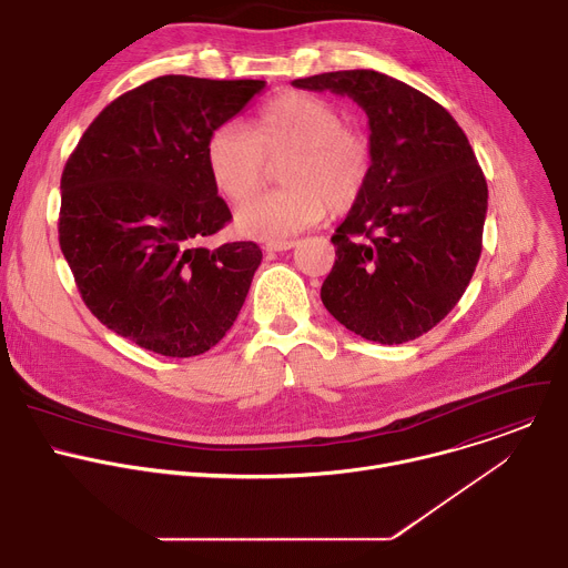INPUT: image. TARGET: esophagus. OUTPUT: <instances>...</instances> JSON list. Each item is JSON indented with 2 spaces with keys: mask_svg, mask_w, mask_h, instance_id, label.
<instances>
[{
  "mask_svg": "<svg viewBox=\"0 0 568 568\" xmlns=\"http://www.w3.org/2000/svg\"><path fill=\"white\" fill-rule=\"evenodd\" d=\"M292 247H296L294 240H270V242H265V252H287Z\"/></svg>",
  "mask_w": 568,
  "mask_h": 568,
  "instance_id": "obj_1",
  "label": "esophagus"
}]
</instances>
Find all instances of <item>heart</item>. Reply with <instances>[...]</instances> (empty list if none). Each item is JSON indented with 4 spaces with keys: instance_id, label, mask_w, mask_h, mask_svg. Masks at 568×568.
Returning a JSON list of instances; mask_svg holds the SVG:
<instances>
[{
    "instance_id": "obj_1",
    "label": "heart",
    "mask_w": 568,
    "mask_h": 568,
    "mask_svg": "<svg viewBox=\"0 0 568 568\" xmlns=\"http://www.w3.org/2000/svg\"><path fill=\"white\" fill-rule=\"evenodd\" d=\"M281 161L283 189L237 209L240 233L276 240L314 226L328 211L348 213L371 184L375 152L368 134L348 128L335 103L303 92L270 101L256 132L226 121L206 143L211 180L233 204L258 193Z\"/></svg>"
}]
</instances>
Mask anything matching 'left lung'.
Masks as SVG:
<instances>
[{
	"mask_svg": "<svg viewBox=\"0 0 568 568\" xmlns=\"http://www.w3.org/2000/svg\"><path fill=\"white\" fill-rule=\"evenodd\" d=\"M294 88L351 97L368 116L371 184L331 237L326 310L355 335L404 344L440 323L480 256L488 184L454 116L373 69L296 78Z\"/></svg>",
	"mask_w": 568,
	"mask_h": 568,
	"instance_id": "8db88e82",
	"label": "left lung"
}]
</instances>
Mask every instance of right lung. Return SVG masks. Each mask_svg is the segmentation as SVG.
Listing matches in <instances>:
<instances>
[{"instance_id":"add662e5","label":"right lung","mask_w":568,"mask_h":568,"mask_svg":"<svg viewBox=\"0 0 568 568\" xmlns=\"http://www.w3.org/2000/svg\"><path fill=\"white\" fill-rule=\"evenodd\" d=\"M263 88L159 75L112 101L67 159L60 250L92 314L145 351L206 353L247 298L263 261L256 242H195L231 220L209 173V136Z\"/></svg>"}]
</instances>
